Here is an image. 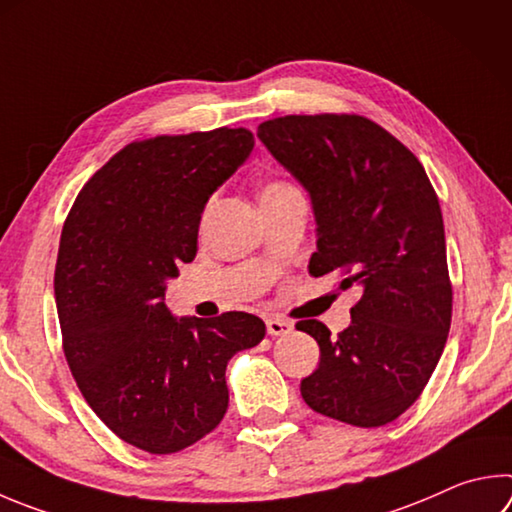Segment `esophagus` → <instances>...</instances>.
<instances>
[{"label": "esophagus", "instance_id": "obj_1", "mask_svg": "<svg viewBox=\"0 0 512 512\" xmlns=\"http://www.w3.org/2000/svg\"><path fill=\"white\" fill-rule=\"evenodd\" d=\"M266 331H268V336H286V333L293 331V324L284 318H277V315H273V318H266Z\"/></svg>", "mask_w": 512, "mask_h": 512}]
</instances>
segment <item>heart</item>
Listing matches in <instances>:
<instances>
[{
    "label": "heart",
    "mask_w": 512,
    "mask_h": 512,
    "mask_svg": "<svg viewBox=\"0 0 512 512\" xmlns=\"http://www.w3.org/2000/svg\"><path fill=\"white\" fill-rule=\"evenodd\" d=\"M288 192H295L293 185H288L284 181H271L264 185L262 190V199H268V197H282V194H288Z\"/></svg>",
    "instance_id": "b5f03b06"
}]
</instances>
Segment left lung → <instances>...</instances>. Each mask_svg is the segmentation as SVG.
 Masks as SVG:
<instances>
[{
	"label": "left lung",
	"mask_w": 512,
	"mask_h": 512,
	"mask_svg": "<svg viewBox=\"0 0 512 512\" xmlns=\"http://www.w3.org/2000/svg\"><path fill=\"white\" fill-rule=\"evenodd\" d=\"M257 138L309 192L311 275L342 271L362 288L351 324L331 336L297 322L320 345L300 385L304 403L336 421L378 427L401 416L430 380L452 320L439 199L416 156L362 116H284Z\"/></svg>",
	"instance_id": "8db88e82"
}]
</instances>
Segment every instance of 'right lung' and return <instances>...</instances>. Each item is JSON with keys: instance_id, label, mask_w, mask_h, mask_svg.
Segmentation results:
<instances>
[{"instance_id": "right-lung-1", "label": "right lung", "mask_w": 512, "mask_h": 512, "mask_svg": "<svg viewBox=\"0 0 512 512\" xmlns=\"http://www.w3.org/2000/svg\"><path fill=\"white\" fill-rule=\"evenodd\" d=\"M248 129L132 143L91 176L62 228L55 304L82 396L120 439L179 452L228 410L226 367L262 342L257 315H176L167 282L197 255L203 208L250 156Z\"/></svg>"}]
</instances>
